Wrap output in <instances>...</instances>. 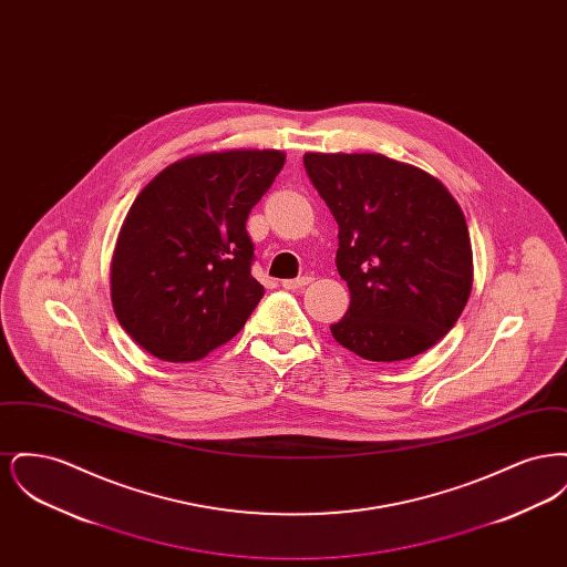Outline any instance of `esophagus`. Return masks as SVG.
<instances>
[{
	"mask_svg": "<svg viewBox=\"0 0 567 567\" xmlns=\"http://www.w3.org/2000/svg\"><path fill=\"white\" fill-rule=\"evenodd\" d=\"M310 282H312V276H310V274H303V276L293 278V280H282V287L289 289V291H296V289H301V287L310 285Z\"/></svg>",
	"mask_w": 567,
	"mask_h": 567,
	"instance_id": "1",
	"label": "esophagus"
}]
</instances>
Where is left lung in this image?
<instances>
[{
    "mask_svg": "<svg viewBox=\"0 0 567 567\" xmlns=\"http://www.w3.org/2000/svg\"><path fill=\"white\" fill-rule=\"evenodd\" d=\"M338 223L336 266L351 306L331 336L370 361H404L457 323L474 261L457 199L425 169L380 153H306Z\"/></svg>",
    "mask_w": 567,
    "mask_h": 567,
    "instance_id": "obj_1",
    "label": "left lung"
}]
</instances>
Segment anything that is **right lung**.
<instances>
[{
    "mask_svg": "<svg viewBox=\"0 0 567 567\" xmlns=\"http://www.w3.org/2000/svg\"><path fill=\"white\" fill-rule=\"evenodd\" d=\"M285 159L276 148L189 155L140 190L110 264L112 308L137 347L189 363L243 329L264 297L246 218Z\"/></svg>",
    "mask_w": 567,
    "mask_h": 567,
    "instance_id": "obj_1",
    "label": "right lung"
}]
</instances>
